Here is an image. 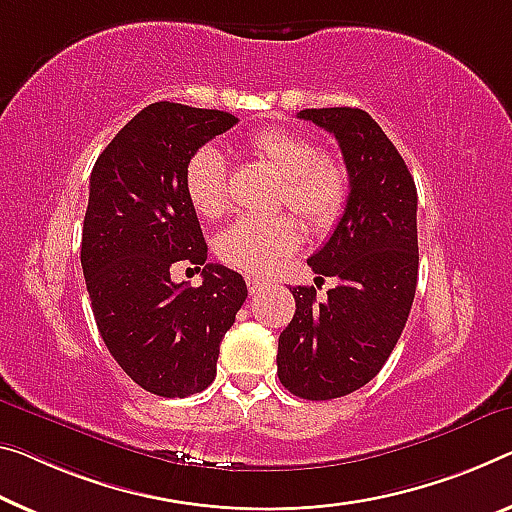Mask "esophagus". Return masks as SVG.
Instances as JSON below:
<instances>
[{"instance_id":"1","label":"esophagus","mask_w":512,"mask_h":512,"mask_svg":"<svg viewBox=\"0 0 512 512\" xmlns=\"http://www.w3.org/2000/svg\"><path fill=\"white\" fill-rule=\"evenodd\" d=\"M263 283L265 281H261V279H256V277H247V288H249V293L254 295L256 290H261L263 288Z\"/></svg>"}]
</instances>
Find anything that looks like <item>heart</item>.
I'll use <instances>...</instances> for the list:
<instances>
[{
	"label": "heart",
	"mask_w": 512,
	"mask_h": 512,
	"mask_svg": "<svg viewBox=\"0 0 512 512\" xmlns=\"http://www.w3.org/2000/svg\"><path fill=\"white\" fill-rule=\"evenodd\" d=\"M247 151L281 178L279 206L288 208L311 231L334 229L350 199V176L334 157H325L311 137L286 128L256 132ZM192 208L217 219L229 208V180L222 153L212 146L196 151L185 169ZM302 235L290 217H242L217 238V254L247 274H267L300 247Z\"/></svg>",
	"instance_id": "b5f03b06"
}]
</instances>
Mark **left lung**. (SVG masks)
Wrapping results in <instances>:
<instances>
[{
    "instance_id": "obj_1",
    "label": "left lung",
    "mask_w": 512,
    "mask_h": 512,
    "mask_svg": "<svg viewBox=\"0 0 512 512\" xmlns=\"http://www.w3.org/2000/svg\"><path fill=\"white\" fill-rule=\"evenodd\" d=\"M297 119L336 137L350 176V199L334 233L309 258L313 272L336 277L327 300L295 286V316L279 336L277 373L306 400L341 398L380 373L410 316L419 240L416 185L389 137L364 109H302Z\"/></svg>"
}]
</instances>
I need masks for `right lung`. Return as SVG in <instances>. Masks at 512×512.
<instances>
[{"instance_id":"right-lung-1","label":"right lung","mask_w":512,"mask_h":512,"mask_svg":"<svg viewBox=\"0 0 512 512\" xmlns=\"http://www.w3.org/2000/svg\"><path fill=\"white\" fill-rule=\"evenodd\" d=\"M235 123L219 109L153 102L91 171L82 270L93 318L116 364L155 396L185 398L215 380L219 343L247 300L242 274L206 263L185 190L190 157ZM176 264L201 269L202 286L174 284Z\"/></svg>"}]
</instances>
